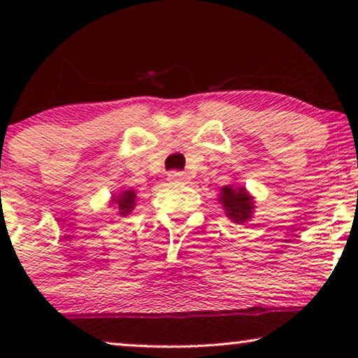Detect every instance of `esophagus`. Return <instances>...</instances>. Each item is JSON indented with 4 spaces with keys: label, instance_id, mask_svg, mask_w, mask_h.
Returning a JSON list of instances; mask_svg holds the SVG:
<instances>
[{
    "label": "esophagus",
    "instance_id": "1",
    "mask_svg": "<svg viewBox=\"0 0 358 358\" xmlns=\"http://www.w3.org/2000/svg\"><path fill=\"white\" fill-rule=\"evenodd\" d=\"M187 176H185L184 173H180V171H171V173L168 174V180H171V182L174 184H185L187 182Z\"/></svg>",
    "mask_w": 358,
    "mask_h": 358
}]
</instances>
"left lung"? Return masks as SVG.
<instances>
[{"mask_svg":"<svg viewBox=\"0 0 358 358\" xmlns=\"http://www.w3.org/2000/svg\"><path fill=\"white\" fill-rule=\"evenodd\" d=\"M220 202L227 210V217L231 218L234 223H244L251 218L254 208L252 199L249 197L244 187L233 189L229 185H224L222 195H220Z\"/></svg>","mask_w":358,"mask_h":358,"instance_id":"obj_1","label":"left lung"}]
</instances>
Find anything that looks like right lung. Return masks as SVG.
<instances>
[{
  "label": "right lung",
  "instance_id": "add662e5",
  "mask_svg": "<svg viewBox=\"0 0 358 358\" xmlns=\"http://www.w3.org/2000/svg\"><path fill=\"white\" fill-rule=\"evenodd\" d=\"M135 190H124V192L119 194V197H114V202L117 203V210H119V215H129L131 210L135 208Z\"/></svg>",
  "mask_w": 358,
  "mask_h": 358
}]
</instances>
